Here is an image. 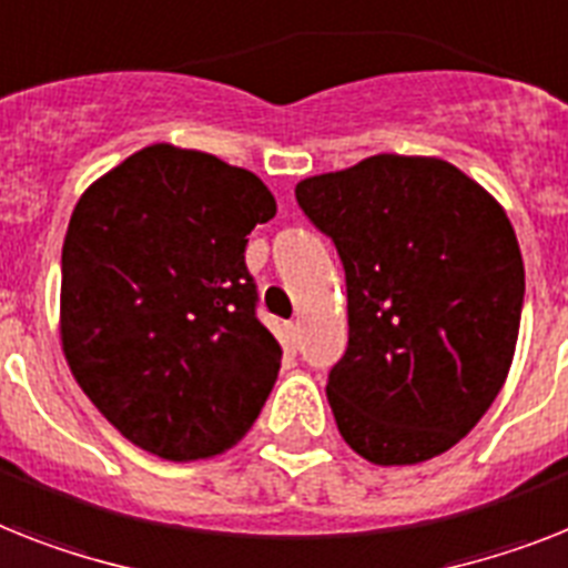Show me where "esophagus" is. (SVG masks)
I'll return each mask as SVG.
<instances>
[{
	"label": "esophagus",
	"instance_id": "esophagus-1",
	"mask_svg": "<svg viewBox=\"0 0 568 568\" xmlns=\"http://www.w3.org/2000/svg\"><path fill=\"white\" fill-rule=\"evenodd\" d=\"M284 331H287L290 345H295V342H298V318H293V322H287V325H284Z\"/></svg>",
	"mask_w": 568,
	"mask_h": 568
}]
</instances>
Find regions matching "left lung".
<instances>
[{"label": "left lung", "instance_id": "left-lung-1", "mask_svg": "<svg viewBox=\"0 0 568 568\" xmlns=\"http://www.w3.org/2000/svg\"><path fill=\"white\" fill-rule=\"evenodd\" d=\"M295 200L345 266L348 351L327 377L339 435L379 467L442 456L514 363L526 266L508 214L456 165L397 153L307 176Z\"/></svg>", "mask_w": 568, "mask_h": 568}]
</instances>
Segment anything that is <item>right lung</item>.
Masks as SVG:
<instances>
[{
  "label": "right lung",
  "instance_id": "1",
  "mask_svg": "<svg viewBox=\"0 0 568 568\" xmlns=\"http://www.w3.org/2000/svg\"><path fill=\"white\" fill-rule=\"evenodd\" d=\"M275 217L252 171L150 144L81 194L60 264V342L83 395L168 462L226 453L255 424L281 345L255 316L246 234Z\"/></svg>",
  "mask_w": 568,
  "mask_h": 568
}]
</instances>
